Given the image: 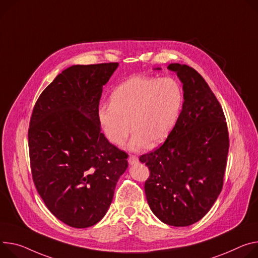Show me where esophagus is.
<instances>
[{"instance_id": "34e87169", "label": "esophagus", "mask_w": 258, "mask_h": 258, "mask_svg": "<svg viewBox=\"0 0 258 258\" xmlns=\"http://www.w3.org/2000/svg\"><path fill=\"white\" fill-rule=\"evenodd\" d=\"M128 162H130V165H132V166H133V165H136V163L139 162V157H138L137 155L132 154V155H130Z\"/></svg>"}]
</instances>
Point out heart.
I'll list each match as a JSON object with an SVG mask.
<instances>
[{
	"label": "heart",
	"mask_w": 258,
	"mask_h": 258,
	"mask_svg": "<svg viewBox=\"0 0 258 258\" xmlns=\"http://www.w3.org/2000/svg\"><path fill=\"white\" fill-rule=\"evenodd\" d=\"M180 84L172 77L135 76L117 85L111 104L98 110L104 135L114 145H122L135 131L128 148L134 151L162 143L175 127L182 107Z\"/></svg>",
	"instance_id": "obj_1"
}]
</instances>
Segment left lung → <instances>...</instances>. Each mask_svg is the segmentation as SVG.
Returning <instances> with one entry per match:
<instances>
[{
  "mask_svg": "<svg viewBox=\"0 0 258 258\" xmlns=\"http://www.w3.org/2000/svg\"><path fill=\"white\" fill-rule=\"evenodd\" d=\"M183 83L177 123L159 148L140 156L149 169L145 195L163 223L188 226L201 220L221 192L229 147L222 107L208 83L187 64L171 63Z\"/></svg>",
  "mask_w": 258,
  "mask_h": 258,
  "instance_id": "left-lung-1",
  "label": "left lung"
}]
</instances>
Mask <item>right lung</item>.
<instances>
[{
  "instance_id": "add662e5",
  "label": "right lung",
  "mask_w": 258,
  "mask_h": 258,
  "mask_svg": "<svg viewBox=\"0 0 258 258\" xmlns=\"http://www.w3.org/2000/svg\"><path fill=\"white\" fill-rule=\"evenodd\" d=\"M118 62L72 66L37 100L28 132L33 180L50 212L85 228L110 207L127 154L111 144L98 119L100 99Z\"/></svg>"
}]
</instances>
